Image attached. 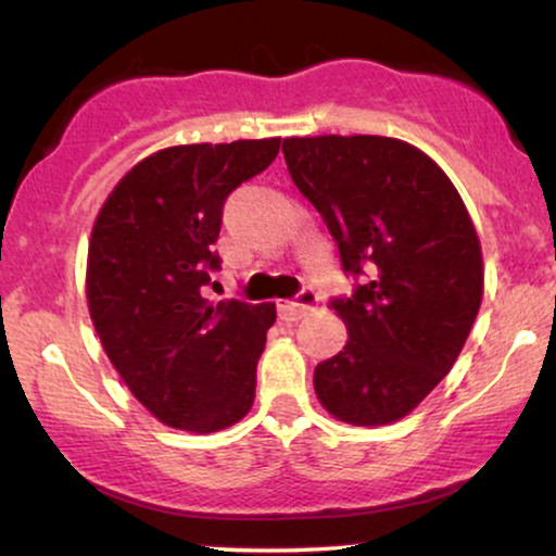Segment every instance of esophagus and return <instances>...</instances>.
<instances>
[{
	"instance_id": "esophagus-1",
	"label": "esophagus",
	"mask_w": 556,
	"mask_h": 556,
	"mask_svg": "<svg viewBox=\"0 0 556 556\" xmlns=\"http://www.w3.org/2000/svg\"><path fill=\"white\" fill-rule=\"evenodd\" d=\"M318 305V292L314 287H305V290L298 292L295 300H282V303L277 305L279 311V318H285V321H298V318H303L308 311H314Z\"/></svg>"
}]
</instances>
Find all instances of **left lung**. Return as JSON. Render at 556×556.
<instances>
[{"label": "left lung", "instance_id": "obj_1", "mask_svg": "<svg viewBox=\"0 0 556 556\" xmlns=\"http://www.w3.org/2000/svg\"><path fill=\"white\" fill-rule=\"evenodd\" d=\"M292 182L340 248L350 340L314 387L334 418H405L450 374L483 295L478 235L455 185L416 146L381 136L287 138Z\"/></svg>", "mask_w": 556, "mask_h": 556}]
</instances>
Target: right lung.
<instances>
[{
    "instance_id": "right-lung-1",
    "label": "right lung",
    "mask_w": 556,
    "mask_h": 556,
    "mask_svg": "<svg viewBox=\"0 0 556 556\" xmlns=\"http://www.w3.org/2000/svg\"><path fill=\"white\" fill-rule=\"evenodd\" d=\"M279 138L195 143L136 164L101 206L86 295L112 366L172 429L212 433L251 410L274 303L222 300L216 238L227 195L264 172Z\"/></svg>"
}]
</instances>
